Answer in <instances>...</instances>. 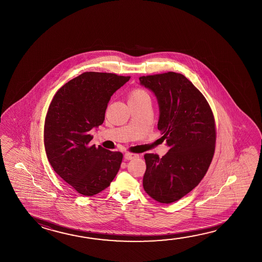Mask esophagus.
Segmentation results:
<instances>
[{"mask_svg":"<svg viewBox=\"0 0 262 262\" xmlns=\"http://www.w3.org/2000/svg\"><path fill=\"white\" fill-rule=\"evenodd\" d=\"M137 154H132V152H126L124 155V158L126 160H133L138 157Z\"/></svg>","mask_w":262,"mask_h":262,"instance_id":"34e87169","label":"esophagus"}]
</instances>
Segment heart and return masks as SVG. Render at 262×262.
<instances>
[{
	"instance_id": "b5f03b06",
	"label": "heart",
	"mask_w": 262,
	"mask_h": 262,
	"mask_svg": "<svg viewBox=\"0 0 262 262\" xmlns=\"http://www.w3.org/2000/svg\"><path fill=\"white\" fill-rule=\"evenodd\" d=\"M144 98L149 99L147 93L142 90V89H138L137 88V89H134L133 92L130 93L129 101H130V100H141V99H144Z\"/></svg>"
}]
</instances>
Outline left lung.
Returning <instances> with one entry per match:
<instances>
[{
    "instance_id": "obj_1",
    "label": "left lung",
    "mask_w": 262,
    "mask_h": 262,
    "mask_svg": "<svg viewBox=\"0 0 262 262\" xmlns=\"http://www.w3.org/2000/svg\"><path fill=\"white\" fill-rule=\"evenodd\" d=\"M139 80L156 96L157 128L169 147L162 158L144 155L143 188L156 202H177L197 187L211 165L216 140L213 114L205 97L183 74L169 72Z\"/></svg>"
}]
</instances>
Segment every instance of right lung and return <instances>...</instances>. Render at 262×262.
I'll use <instances>...</instances> for the list:
<instances>
[{"label": "right lung", "mask_w": 262, "mask_h": 262, "mask_svg": "<svg viewBox=\"0 0 262 262\" xmlns=\"http://www.w3.org/2000/svg\"><path fill=\"white\" fill-rule=\"evenodd\" d=\"M129 76L88 72L56 93L44 125V145L52 168L83 196L101 192L111 185L122 161L120 151L91 145V129L105 120L112 95Z\"/></svg>", "instance_id": "1"}]
</instances>
